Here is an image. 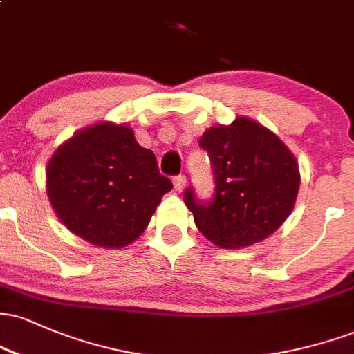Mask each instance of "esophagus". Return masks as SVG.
<instances>
[{
	"mask_svg": "<svg viewBox=\"0 0 354 354\" xmlns=\"http://www.w3.org/2000/svg\"><path fill=\"white\" fill-rule=\"evenodd\" d=\"M173 185H174V189H176V191H183V189H185V186H186V176H183V174H180V176H174Z\"/></svg>",
	"mask_w": 354,
	"mask_h": 354,
	"instance_id": "1",
	"label": "esophagus"
}]
</instances>
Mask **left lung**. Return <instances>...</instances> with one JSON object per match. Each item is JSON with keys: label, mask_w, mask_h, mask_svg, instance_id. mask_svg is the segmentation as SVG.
Wrapping results in <instances>:
<instances>
[{"label": "left lung", "mask_w": 354, "mask_h": 354, "mask_svg": "<svg viewBox=\"0 0 354 354\" xmlns=\"http://www.w3.org/2000/svg\"><path fill=\"white\" fill-rule=\"evenodd\" d=\"M200 146L213 163L216 191L206 205L186 189L185 203L203 236L219 248H246L273 234L290 216L299 191L291 149L246 116L211 126Z\"/></svg>", "instance_id": "8db88e82"}]
</instances>
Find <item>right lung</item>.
<instances>
[{"mask_svg":"<svg viewBox=\"0 0 354 354\" xmlns=\"http://www.w3.org/2000/svg\"><path fill=\"white\" fill-rule=\"evenodd\" d=\"M171 181L128 124L100 121L56 148L46 193L56 216L76 236L108 250L140 238Z\"/></svg>","mask_w":354,"mask_h":354,"instance_id":"right-lung-1","label":"right lung"}]
</instances>
